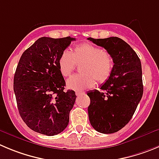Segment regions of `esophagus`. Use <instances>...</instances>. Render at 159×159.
Here are the masks:
<instances>
[{
	"label": "esophagus",
	"mask_w": 159,
	"mask_h": 159,
	"mask_svg": "<svg viewBox=\"0 0 159 159\" xmlns=\"http://www.w3.org/2000/svg\"><path fill=\"white\" fill-rule=\"evenodd\" d=\"M83 93H81V92H79V91H76L75 92V94L77 95V96H80V95L82 94Z\"/></svg>",
	"instance_id": "1"
}]
</instances>
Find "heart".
Wrapping results in <instances>:
<instances>
[{
    "mask_svg": "<svg viewBox=\"0 0 159 159\" xmlns=\"http://www.w3.org/2000/svg\"><path fill=\"white\" fill-rule=\"evenodd\" d=\"M82 74L70 77L66 81L70 89L81 91L91 89L96 84L95 79L102 84L109 79L113 70L114 61L111 55L99 46L89 42L77 44L72 52L67 49L62 52L58 59L59 70L63 77L70 76L77 64Z\"/></svg>",
    "mask_w": 159,
    "mask_h": 159,
    "instance_id": "1",
    "label": "heart"
}]
</instances>
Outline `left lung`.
<instances>
[{
  "mask_svg": "<svg viewBox=\"0 0 159 159\" xmlns=\"http://www.w3.org/2000/svg\"><path fill=\"white\" fill-rule=\"evenodd\" d=\"M88 40L104 48L114 61L111 77L100 87L102 92L94 89L87 93L89 121L99 133H116L128 124L143 96L141 63L136 52L121 38Z\"/></svg>",
  "mask_w": 159,
  "mask_h": 159,
  "instance_id": "obj_1",
  "label": "left lung"
}]
</instances>
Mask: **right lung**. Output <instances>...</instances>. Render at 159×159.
<instances>
[{"label":"right lung","mask_w":159,"mask_h":159,"mask_svg":"<svg viewBox=\"0 0 159 159\" xmlns=\"http://www.w3.org/2000/svg\"><path fill=\"white\" fill-rule=\"evenodd\" d=\"M75 38H43L22 55L13 88L19 115L30 129L46 136L63 132L69 123L76 95L65 91L58 59Z\"/></svg>","instance_id":"1"}]
</instances>
